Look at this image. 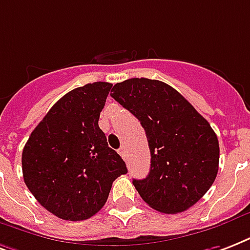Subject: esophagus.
<instances>
[{"instance_id": "esophagus-1", "label": "esophagus", "mask_w": 250, "mask_h": 250, "mask_svg": "<svg viewBox=\"0 0 250 250\" xmlns=\"http://www.w3.org/2000/svg\"><path fill=\"white\" fill-rule=\"evenodd\" d=\"M118 152H119V155L122 156V159H123V160H127V150H125V146H121V148H119V150H118Z\"/></svg>"}]
</instances>
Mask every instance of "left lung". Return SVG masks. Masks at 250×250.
<instances>
[{
    "label": "left lung",
    "mask_w": 250,
    "mask_h": 250,
    "mask_svg": "<svg viewBox=\"0 0 250 250\" xmlns=\"http://www.w3.org/2000/svg\"><path fill=\"white\" fill-rule=\"evenodd\" d=\"M111 97L138 118L150 150V170L133 180L143 201L165 214L184 212L214 184L219 169L216 133L170 85L149 79L115 83Z\"/></svg>",
    "instance_id": "left-lung-1"
}]
</instances>
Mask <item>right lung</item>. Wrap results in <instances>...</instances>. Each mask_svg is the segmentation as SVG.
Returning a JSON list of instances; mask_svg holds the SVG:
<instances>
[{
  "instance_id": "obj_1",
  "label": "right lung",
  "mask_w": 250,
  "mask_h": 250,
  "mask_svg": "<svg viewBox=\"0 0 250 250\" xmlns=\"http://www.w3.org/2000/svg\"><path fill=\"white\" fill-rule=\"evenodd\" d=\"M112 83L76 87L49 108L22 152L23 180L35 199L64 220H86L104 206L112 182L127 173L107 146L100 114Z\"/></svg>"
}]
</instances>
